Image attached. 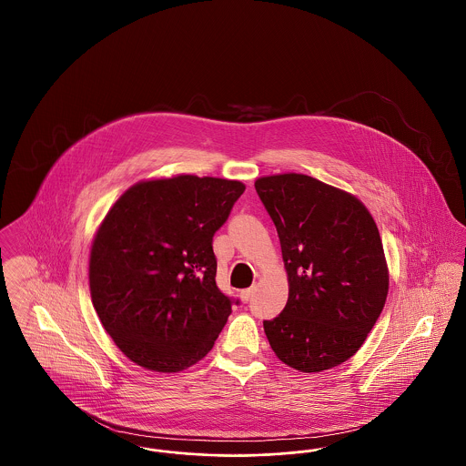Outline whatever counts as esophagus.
Masks as SVG:
<instances>
[{"mask_svg":"<svg viewBox=\"0 0 466 466\" xmlns=\"http://www.w3.org/2000/svg\"><path fill=\"white\" fill-rule=\"evenodd\" d=\"M239 297H241L243 302H249V299L253 297V289H243V291L239 293Z\"/></svg>","mask_w":466,"mask_h":466,"instance_id":"obj_1","label":"esophagus"}]
</instances>
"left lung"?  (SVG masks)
Returning <instances> with one entry per match:
<instances>
[{"label": "left lung", "mask_w": 466, "mask_h": 466, "mask_svg": "<svg viewBox=\"0 0 466 466\" xmlns=\"http://www.w3.org/2000/svg\"><path fill=\"white\" fill-rule=\"evenodd\" d=\"M255 188L276 225L289 302L264 321L276 356L321 372L355 355L384 308L390 272L376 222L353 194L316 177H258Z\"/></svg>", "instance_id": "left-lung-1"}]
</instances>
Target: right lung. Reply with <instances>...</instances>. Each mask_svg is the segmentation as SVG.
Returning <instances> with one entry per match:
<instances>
[{
	"label": "right lung",
	"instance_id": "add662e5",
	"mask_svg": "<svg viewBox=\"0 0 466 466\" xmlns=\"http://www.w3.org/2000/svg\"><path fill=\"white\" fill-rule=\"evenodd\" d=\"M244 183L177 175L129 187L99 225L90 297L105 330L136 365L179 372L208 355L232 310L217 287L213 236Z\"/></svg>",
	"mask_w": 466,
	"mask_h": 466
}]
</instances>
